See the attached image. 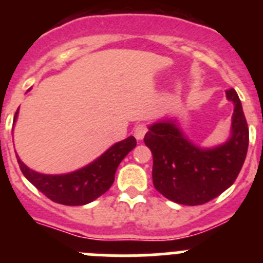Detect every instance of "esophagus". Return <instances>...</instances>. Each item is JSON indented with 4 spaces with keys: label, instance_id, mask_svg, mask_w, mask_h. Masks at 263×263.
<instances>
[{
    "label": "esophagus",
    "instance_id": "34e87169",
    "mask_svg": "<svg viewBox=\"0 0 263 263\" xmlns=\"http://www.w3.org/2000/svg\"><path fill=\"white\" fill-rule=\"evenodd\" d=\"M146 133H147V125L146 124H138L134 127V137H136L138 141L143 139Z\"/></svg>",
    "mask_w": 263,
    "mask_h": 263
}]
</instances>
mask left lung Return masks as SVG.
<instances>
[{"label": "left lung", "instance_id": "obj_1", "mask_svg": "<svg viewBox=\"0 0 263 263\" xmlns=\"http://www.w3.org/2000/svg\"><path fill=\"white\" fill-rule=\"evenodd\" d=\"M225 95L234 110L231 137L222 145H195L176 120L166 118L148 126L143 141L153 153V183L168 200L183 205L208 203L240 174L249 146V127L236 90L231 88Z\"/></svg>", "mask_w": 263, "mask_h": 263}]
</instances>
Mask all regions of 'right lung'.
Returning a JSON list of instances; mask_svg holds the SVG:
<instances>
[{
	"label": "right lung",
	"mask_w": 263,
	"mask_h": 263,
	"mask_svg": "<svg viewBox=\"0 0 263 263\" xmlns=\"http://www.w3.org/2000/svg\"><path fill=\"white\" fill-rule=\"evenodd\" d=\"M18 110L14 116V124L17 121ZM136 145V138L133 136L127 137L124 141L115 143L87 166L60 175L36 173L23 163L17 154L15 155L25 178L48 199L64 205H84L96 200L97 197L108 191L115 182L118 164Z\"/></svg>",
	"instance_id": "add662e5"
}]
</instances>
